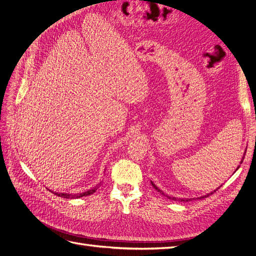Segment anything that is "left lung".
Returning a JSON list of instances; mask_svg holds the SVG:
<instances>
[{"label": "left lung", "instance_id": "1", "mask_svg": "<svg viewBox=\"0 0 256 256\" xmlns=\"http://www.w3.org/2000/svg\"><path fill=\"white\" fill-rule=\"evenodd\" d=\"M244 154H246V152H244ZM244 157H242V161H240V164H242V162H244ZM239 166H238V168H236V171H237V170L239 168ZM236 171H235V172H236ZM152 182V187H154V189H156V190H157L158 192H160V193H161V194H164V191H162V190H160V189H159V188L157 187V186H156V184H154L152 182ZM220 187H221V186H220ZM220 187H219V188H220ZM219 188H216V190H214V191H212V192H210V193H207V194H206V196H200V198H196V200H200V198H207V196H212V193H214V192H216V190H218ZM168 196V198H171V200H177L176 198H171V196ZM196 200V198H180V200H182V202H188V200Z\"/></svg>", "mask_w": 256, "mask_h": 256}]
</instances>
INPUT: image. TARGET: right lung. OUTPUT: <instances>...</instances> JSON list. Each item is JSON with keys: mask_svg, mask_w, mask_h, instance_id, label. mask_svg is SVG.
Here are the masks:
<instances>
[{"mask_svg": "<svg viewBox=\"0 0 256 256\" xmlns=\"http://www.w3.org/2000/svg\"><path fill=\"white\" fill-rule=\"evenodd\" d=\"M97 189H98V186H96V187H94V188L90 189V190L85 191L83 193H76V194H70V193H56V192H53V193L56 196H60V198H82V196H86L92 194V193H94Z\"/></svg>", "mask_w": 256, "mask_h": 256, "instance_id": "right-lung-1", "label": "right lung"}]
</instances>
